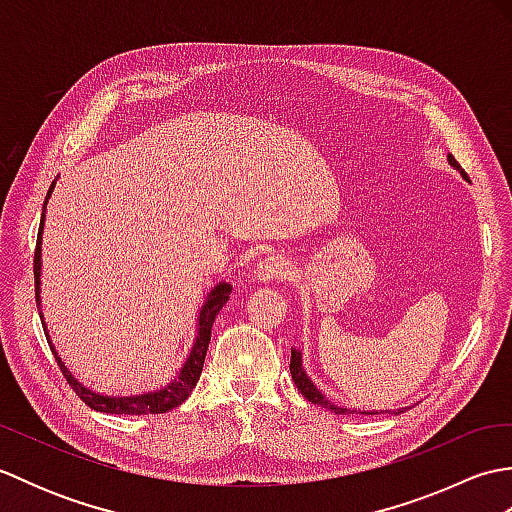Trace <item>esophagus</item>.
I'll use <instances>...</instances> for the list:
<instances>
[{
	"instance_id": "obj_1",
	"label": "esophagus",
	"mask_w": 512,
	"mask_h": 512,
	"mask_svg": "<svg viewBox=\"0 0 512 512\" xmlns=\"http://www.w3.org/2000/svg\"><path fill=\"white\" fill-rule=\"evenodd\" d=\"M290 275V264L286 257L281 255H266L264 259H259V264L255 268V277L259 281H281Z\"/></svg>"
}]
</instances>
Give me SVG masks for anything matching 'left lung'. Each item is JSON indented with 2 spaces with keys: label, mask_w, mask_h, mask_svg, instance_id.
<instances>
[{
  "label": "left lung",
  "mask_w": 512,
  "mask_h": 512,
  "mask_svg": "<svg viewBox=\"0 0 512 512\" xmlns=\"http://www.w3.org/2000/svg\"><path fill=\"white\" fill-rule=\"evenodd\" d=\"M449 162H451L453 167L460 169L458 160H455L453 156H449ZM462 173H464V171H462ZM290 374H292V380H295V385L299 387L301 394L306 396L310 402H314V405H321V407L330 409V411H334V413H354V411H350V409H341V407L332 405V402H328V400H325V398L321 396V391L312 385V380H310V378L306 376V372H303V369H301V352L292 350V356H290ZM369 413H378V411H369ZM385 413H389V411H385ZM396 413H400V411H396Z\"/></svg>",
  "instance_id": "8db88e82"
}]
</instances>
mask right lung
<instances>
[{
  "label": "right lung",
  "instance_id": "add662e5",
  "mask_svg": "<svg viewBox=\"0 0 512 512\" xmlns=\"http://www.w3.org/2000/svg\"><path fill=\"white\" fill-rule=\"evenodd\" d=\"M54 189V182L50 184L48 195H46V202L50 198V193ZM46 202H43V209H46ZM43 215L46 211L41 213V224H39V235H37V248H35V297L39 303V277H41V231H43ZM228 292H231V286L228 284H220L217 288H213L209 292V299H206L204 308L200 312V323H198V339H195L193 350L187 358V363H184L182 372L171 380V383L160 389V391H151V394H143V396H134V398H107V396H99L94 394V391L85 389L83 385L76 383L72 378V374L65 369V365L61 363L59 356L57 358V365L63 372L65 380H68L72 391L76 396H79L85 405L96 409V411H103V413H123V416H147V413H165L176 409L178 405H182L184 400L189 398V394L193 391L195 383H198V378L202 374V365H204V356L206 350H209V341H211V328H213V321L217 317V312L224 308V303L228 301ZM43 325V323H41ZM46 332V328H43ZM46 339H48V332H46ZM50 343V341H48ZM57 354V352H54Z\"/></svg>",
  "mask_w": 512,
  "mask_h": 512
}]
</instances>
